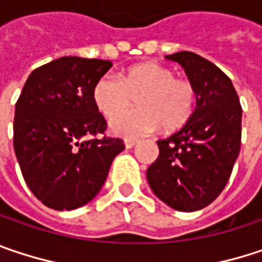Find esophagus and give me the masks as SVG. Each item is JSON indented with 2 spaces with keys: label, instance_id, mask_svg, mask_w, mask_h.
<instances>
[{
  "label": "esophagus",
  "instance_id": "34e87169",
  "mask_svg": "<svg viewBox=\"0 0 262 262\" xmlns=\"http://www.w3.org/2000/svg\"><path fill=\"white\" fill-rule=\"evenodd\" d=\"M124 145H126V148H133V147L136 145V141H133V139H126V141H124Z\"/></svg>",
  "mask_w": 262,
  "mask_h": 262
}]
</instances>
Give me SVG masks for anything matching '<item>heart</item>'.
I'll return each instance as SVG.
<instances>
[{
    "label": "heart",
    "instance_id": "b5f03b06",
    "mask_svg": "<svg viewBox=\"0 0 262 262\" xmlns=\"http://www.w3.org/2000/svg\"><path fill=\"white\" fill-rule=\"evenodd\" d=\"M136 111L121 115L131 106ZM91 100L96 109L109 120L111 132L123 138H139L156 132L160 126L166 132L183 127L195 112L196 90L193 83L159 62L130 66L117 78H100L93 85Z\"/></svg>",
    "mask_w": 262,
    "mask_h": 262
}]
</instances>
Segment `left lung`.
Segmentation results:
<instances>
[{"label": "left lung", "instance_id": "left-lung-1", "mask_svg": "<svg viewBox=\"0 0 262 262\" xmlns=\"http://www.w3.org/2000/svg\"><path fill=\"white\" fill-rule=\"evenodd\" d=\"M184 69L196 90L190 120L159 139V157L147 169L155 195L179 211H195L225 189L242 144V105L231 79L213 62L183 51L166 55Z\"/></svg>", "mask_w": 262, "mask_h": 262}]
</instances>
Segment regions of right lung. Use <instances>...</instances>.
Wrapping results in <instances>:
<instances>
[{"mask_svg": "<svg viewBox=\"0 0 262 262\" xmlns=\"http://www.w3.org/2000/svg\"><path fill=\"white\" fill-rule=\"evenodd\" d=\"M112 62L61 57L33 70L16 102L13 147L27 186L54 210H75L102 189L123 139L100 136L106 120L91 90Z\"/></svg>", "mask_w": 262, "mask_h": 262, "instance_id": "obj_1", "label": "right lung"}]
</instances>
